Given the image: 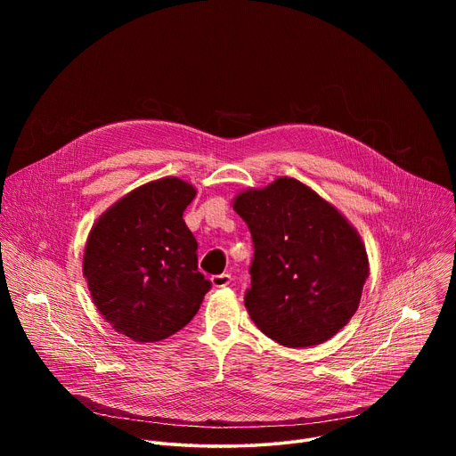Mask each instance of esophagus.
<instances>
[{
	"label": "esophagus",
	"mask_w": 456,
	"mask_h": 456,
	"mask_svg": "<svg viewBox=\"0 0 456 456\" xmlns=\"http://www.w3.org/2000/svg\"><path fill=\"white\" fill-rule=\"evenodd\" d=\"M231 281H232L231 274H215V276L211 278V283H213V287H215V289L227 287Z\"/></svg>",
	"instance_id": "esophagus-1"
}]
</instances>
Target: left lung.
<instances>
[{
    "instance_id": "obj_1",
    "label": "left lung",
    "mask_w": 456,
    "mask_h": 456,
    "mask_svg": "<svg viewBox=\"0 0 456 456\" xmlns=\"http://www.w3.org/2000/svg\"><path fill=\"white\" fill-rule=\"evenodd\" d=\"M234 211L254 245L245 306L256 327L289 348L336 336L355 314L368 278L355 229L294 178L240 192Z\"/></svg>"
}]
</instances>
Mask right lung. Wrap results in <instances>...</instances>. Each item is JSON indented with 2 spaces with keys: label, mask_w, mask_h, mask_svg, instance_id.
I'll list each match as a JSON object with an SVG mask.
<instances>
[{
  "label": "right lung",
  "mask_w": 456,
  "mask_h": 456,
  "mask_svg": "<svg viewBox=\"0 0 456 456\" xmlns=\"http://www.w3.org/2000/svg\"><path fill=\"white\" fill-rule=\"evenodd\" d=\"M194 187L169 176L132 191L94 225L83 273L97 310L139 343L183 329L211 281L199 273V243L183 222Z\"/></svg>",
  "instance_id": "right-lung-1"
}]
</instances>
